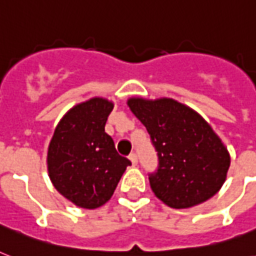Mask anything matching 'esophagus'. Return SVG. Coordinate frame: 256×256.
<instances>
[{
    "label": "esophagus",
    "mask_w": 256,
    "mask_h": 256,
    "mask_svg": "<svg viewBox=\"0 0 256 256\" xmlns=\"http://www.w3.org/2000/svg\"><path fill=\"white\" fill-rule=\"evenodd\" d=\"M128 160H132V164H134V166L138 164V156H136V152H132V154H130V156H128Z\"/></svg>",
    "instance_id": "esophagus-1"
}]
</instances>
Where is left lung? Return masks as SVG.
<instances>
[{"label": "left lung", "mask_w": 256, "mask_h": 256, "mask_svg": "<svg viewBox=\"0 0 256 256\" xmlns=\"http://www.w3.org/2000/svg\"><path fill=\"white\" fill-rule=\"evenodd\" d=\"M128 106L144 124L158 152V170L148 176L156 198L172 208H188L220 190L230 152L199 112L166 96H132Z\"/></svg>", "instance_id": "8db88e82"}]
</instances>
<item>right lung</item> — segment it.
Instances as JSON below:
<instances>
[{
	"mask_svg": "<svg viewBox=\"0 0 256 256\" xmlns=\"http://www.w3.org/2000/svg\"><path fill=\"white\" fill-rule=\"evenodd\" d=\"M114 104L92 96L66 112L48 148V172L69 202L92 210L112 198L132 162L120 156L104 124Z\"/></svg>",
	"mask_w": 256,
	"mask_h": 256,
	"instance_id": "add662e5",
	"label": "right lung"
}]
</instances>
